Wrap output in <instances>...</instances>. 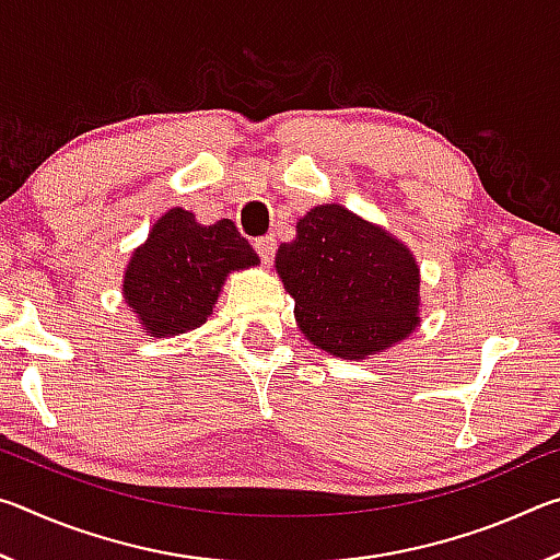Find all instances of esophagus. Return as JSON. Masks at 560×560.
<instances>
[{"mask_svg": "<svg viewBox=\"0 0 560 560\" xmlns=\"http://www.w3.org/2000/svg\"><path fill=\"white\" fill-rule=\"evenodd\" d=\"M254 249H257V254H259L264 264H271V259H273V252H277V240H273L271 234H267V236H259V240L254 242Z\"/></svg>", "mask_w": 560, "mask_h": 560, "instance_id": "1", "label": "esophagus"}]
</instances>
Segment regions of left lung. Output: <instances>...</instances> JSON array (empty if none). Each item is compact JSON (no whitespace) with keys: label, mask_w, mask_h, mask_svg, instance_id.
I'll return each mask as SVG.
<instances>
[{"label":"left lung","mask_w":560,"mask_h":560,"mask_svg":"<svg viewBox=\"0 0 560 560\" xmlns=\"http://www.w3.org/2000/svg\"><path fill=\"white\" fill-rule=\"evenodd\" d=\"M277 273L316 348L346 360L383 353L420 324V267L395 236L340 205L301 217Z\"/></svg>","instance_id":"8db88e82"}]
</instances>
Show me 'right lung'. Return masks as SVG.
<instances>
[{
    "label": "right lung",
    "instance_id": "1",
    "mask_svg": "<svg viewBox=\"0 0 560 560\" xmlns=\"http://www.w3.org/2000/svg\"><path fill=\"white\" fill-rule=\"evenodd\" d=\"M232 220L205 226L183 207L167 210L128 261L122 299L155 338L202 326L232 271L257 267Z\"/></svg>",
    "mask_w": 560,
    "mask_h": 560
}]
</instances>
